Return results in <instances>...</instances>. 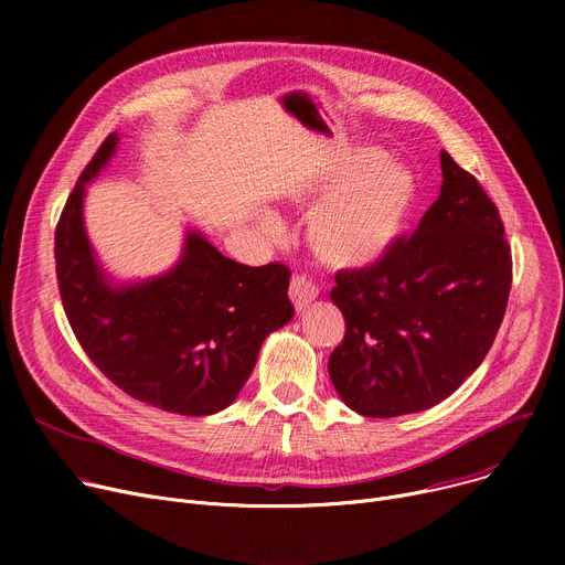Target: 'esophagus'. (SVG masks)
I'll list each match as a JSON object with an SVG mask.
<instances>
[{
	"mask_svg": "<svg viewBox=\"0 0 565 565\" xmlns=\"http://www.w3.org/2000/svg\"><path fill=\"white\" fill-rule=\"evenodd\" d=\"M318 298V288L305 279V277H295L290 281V300L298 311H305L313 300Z\"/></svg>",
	"mask_w": 565,
	"mask_h": 565,
	"instance_id": "obj_1",
	"label": "esophagus"
}]
</instances>
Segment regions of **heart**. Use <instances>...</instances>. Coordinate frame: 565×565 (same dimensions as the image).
<instances>
[{
    "mask_svg": "<svg viewBox=\"0 0 565 565\" xmlns=\"http://www.w3.org/2000/svg\"><path fill=\"white\" fill-rule=\"evenodd\" d=\"M377 148H358L334 173L332 183L345 185L324 199L307 222V241L313 254L337 270H364L387 256L405 233L414 205L417 181L403 164H384ZM311 190H300L305 199ZM265 233H277L279 220L260 213Z\"/></svg>",
    "mask_w": 565,
    "mask_h": 565,
    "instance_id": "obj_1",
    "label": "heart"
}]
</instances>
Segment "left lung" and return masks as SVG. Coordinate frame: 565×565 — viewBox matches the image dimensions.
<instances>
[{"instance_id": "obj_1", "label": "left lung", "mask_w": 565, "mask_h": 565, "mask_svg": "<svg viewBox=\"0 0 565 565\" xmlns=\"http://www.w3.org/2000/svg\"><path fill=\"white\" fill-rule=\"evenodd\" d=\"M441 188L409 241L364 270L337 275L345 318L330 354L341 401L392 419L449 398L481 366L507 313L511 247L477 178L441 151Z\"/></svg>"}]
</instances>
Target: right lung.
I'll use <instances>...</instances> for the list:
<instances>
[{
    "label": "right lung",
    "instance_id": "obj_1",
    "mask_svg": "<svg viewBox=\"0 0 565 565\" xmlns=\"http://www.w3.org/2000/svg\"><path fill=\"white\" fill-rule=\"evenodd\" d=\"M118 148L109 135L66 201L54 260L71 328L92 362L128 396L183 417L228 407L252 375L267 334L295 316L290 270L235 263L196 228L167 273L116 279L84 224L86 185Z\"/></svg>",
    "mask_w": 565,
    "mask_h": 565
}]
</instances>
